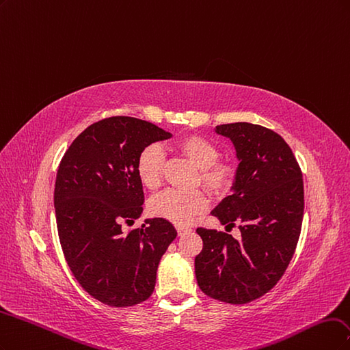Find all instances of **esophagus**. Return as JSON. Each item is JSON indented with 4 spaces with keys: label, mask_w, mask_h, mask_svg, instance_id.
I'll use <instances>...</instances> for the list:
<instances>
[{
    "label": "esophagus",
    "mask_w": 350,
    "mask_h": 350,
    "mask_svg": "<svg viewBox=\"0 0 350 350\" xmlns=\"http://www.w3.org/2000/svg\"><path fill=\"white\" fill-rule=\"evenodd\" d=\"M176 230H177V234H178V235H183L185 232L190 231V228H189V227H185V225H177Z\"/></svg>",
    "instance_id": "obj_1"
}]
</instances>
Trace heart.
I'll use <instances>...</instances> for the list:
<instances>
[{
  "instance_id": "obj_1",
  "label": "heart",
  "mask_w": 350,
  "mask_h": 350,
  "mask_svg": "<svg viewBox=\"0 0 350 350\" xmlns=\"http://www.w3.org/2000/svg\"><path fill=\"white\" fill-rule=\"evenodd\" d=\"M176 148L199 168L200 183L212 195H225L232 187L235 168L230 163L218 161L219 150L215 144L199 135H187L177 141ZM164 165L165 159L160 146L155 144L145 146L137 160V174L142 186L148 190L159 189L163 180ZM206 208L208 198L200 190L182 191L170 189L150 202L151 215L177 225L189 224L191 218Z\"/></svg>"
}]
</instances>
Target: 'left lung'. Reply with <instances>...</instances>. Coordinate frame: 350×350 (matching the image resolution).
Here are the masks:
<instances>
[{
  "label": "left lung",
  "mask_w": 350,
  "mask_h": 350,
  "mask_svg": "<svg viewBox=\"0 0 350 350\" xmlns=\"http://www.w3.org/2000/svg\"><path fill=\"white\" fill-rule=\"evenodd\" d=\"M215 132L231 139L239 167L231 187L211 213L227 228L240 224L241 239L198 228L204 249L195 258L202 292L228 304L265 295L285 273L297 249L304 217L301 168L285 139L247 122Z\"/></svg>",
  "instance_id": "obj_1"
}]
</instances>
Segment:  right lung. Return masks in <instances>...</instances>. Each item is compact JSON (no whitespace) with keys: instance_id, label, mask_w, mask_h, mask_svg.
Segmentation results:
<instances>
[{"instance_id":"obj_1","label":"right lung","mask_w":350,"mask_h":350,"mask_svg":"<svg viewBox=\"0 0 350 350\" xmlns=\"http://www.w3.org/2000/svg\"><path fill=\"white\" fill-rule=\"evenodd\" d=\"M170 132L129 116L98 120L62 157L53 205L65 260L84 291L110 307H132L154 292L157 269L177 231L163 218L123 234L141 217L144 190L137 160Z\"/></svg>"}]
</instances>
